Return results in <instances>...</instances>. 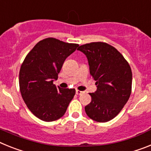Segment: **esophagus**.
<instances>
[{
	"mask_svg": "<svg viewBox=\"0 0 151 151\" xmlns=\"http://www.w3.org/2000/svg\"><path fill=\"white\" fill-rule=\"evenodd\" d=\"M83 93H84V92L81 91V90H76V93H77V95H81V94H83Z\"/></svg>",
	"mask_w": 151,
	"mask_h": 151,
	"instance_id": "esophagus-1",
	"label": "esophagus"
}]
</instances>
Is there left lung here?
<instances>
[{
	"label": "left lung",
	"mask_w": 151,
	"mask_h": 151,
	"mask_svg": "<svg viewBox=\"0 0 151 151\" xmlns=\"http://www.w3.org/2000/svg\"><path fill=\"white\" fill-rule=\"evenodd\" d=\"M77 49L86 55L90 75L97 85L96 91L90 93L91 102L85 106V112L98 122L110 121L121 112L130 97V65L122 55L108 43H87Z\"/></svg>",
	"instance_id": "left-lung-1"
}]
</instances>
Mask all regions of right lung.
Returning <instances> with one entry per match:
<instances>
[{
    "label": "right lung",
    "instance_id": "1",
    "mask_svg": "<svg viewBox=\"0 0 151 151\" xmlns=\"http://www.w3.org/2000/svg\"><path fill=\"white\" fill-rule=\"evenodd\" d=\"M79 46L46 38L33 47L22 63L19 84L21 96L32 114L45 122L58 120L66 112L74 89L54 84L65 59Z\"/></svg>",
    "mask_w": 151,
    "mask_h": 151
}]
</instances>
